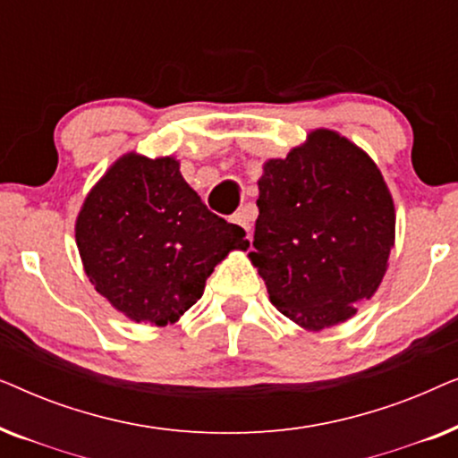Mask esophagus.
<instances>
[{
  "label": "esophagus",
  "instance_id": "34e87169",
  "mask_svg": "<svg viewBox=\"0 0 458 458\" xmlns=\"http://www.w3.org/2000/svg\"><path fill=\"white\" fill-rule=\"evenodd\" d=\"M231 223H235V225H240V227L246 231V233L250 235V229H252V216H250V212L248 210H240V212H235L233 216H231Z\"/></svg>",
  "mask_w": 458,
  "mask_h": 458
}]
</instances>
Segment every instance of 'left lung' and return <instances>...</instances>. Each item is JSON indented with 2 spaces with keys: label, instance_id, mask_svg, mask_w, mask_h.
<instances>
[{
  "label": "left lung",
  "instance_id": "left-lung-1",
  "mask_svg": "<svg viewBox=\"0 0 458 458\" xmlns=\"http://www.w3.org/2000/svg\"><path fill=\"white\" fill-rule=\"evenodd\" d=\"M256 252L271 302L321 331L356 315L377 292L394 248L396 212L379 168L359 146L317 129L259 179Z\"/></svg>",
  "mask_w": 458,
  "mask_h": 458
}]
</instances>
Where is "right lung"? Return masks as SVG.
Masks as SVG:
<instances>
[{"label":"right lung","mask_w":458,"mask_h":458,"mask_svg":"<svg viewBox=\"0 0 458 458\" xmlns=\"http://www.w3.org/2000/svg\"><path fill=\"white\" fill-rule=\"evenodd\" d=\"M96 290L135 323L165 327L202 298L206 279L246 231L212 215L179 162L124 154L85 198L74 225Z\"/></svg>","instance_id":"obj_1"}]
</instances>
